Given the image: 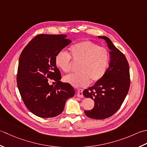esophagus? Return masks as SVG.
Returning a JSON list of instances; mask_svg holds the SVG:
<instances>
[{
  "label": "esophagus",
  "mask_w": 147,
  "mask_h": 147,
  "mask_svg": "<svg viewBox=\"0 0 147 147\" xmlns=\"http://www.w3.org/2000/svg\"><path fill=\"white\" fill-rule=\"evenodd\" d=\"M83 90L81 89H78L77 91V97H79V98H83L84 97V95H83Z\"/></svg>",
  "instance_id": "1"
}]
</instances>
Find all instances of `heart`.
<instances>
[{"instance_id":"b5f03b06","label":"heart","mask_w":147,"mask_h":147,"mask_svg":"<svg viewBox=\"0 0 147 147\" xmlns=\"http://www.w3.org/2000/svg\"><path fill=\"white\" fill-rule=\"evenodd\" d=\"M70 56L65 51H59L55 56L56 65L64 71L69 70L71 59L80 64L79 72L70 74L63 77L65 82L74 87H85L90 80L99 81L105 74L110 61L108 50L91 41H84L70 47Z\"/></svg>"}]
</instances>
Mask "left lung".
<instances>
[{
	"instance_id": "1",
	"label": "left lung",
	"mask_w": 147,
	"mask_h": 147,
	"mask_svg": "<svg viewBox=\"0 0 147 147\" xmlns=\"http://www.w3.org/2000/svg\"><path fill=\"white\" fill-rule=\"evenodd\" d=\"M98 37L105 40L110 50L109 67L102 79L85 89L83 94L94 101L93 109L84 111L86 115L94 119H104L114 114L126 97L130 86L129 67L124 54L109 38Z\"/></svg>"
}]
</instances>
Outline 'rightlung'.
<instances>
[{
  "label": "right lung",
  "mask_w": 147,
  "mask_h": 147,
  "mask_svg": "<svg viewBox=\"0 0 147 147\" xmlns=\"http://www.w3.org/2000/svg\"><path fill=\"white\" fill-rule=\"evenodd\" d=\"M65 35H38L21 54L18 68V88L24 103L36 116L54 117L60 114L67 99L75 94L73 87L62 82L55 56L71 43ZM49 78L57 82L50 85Z\"/></svg>",
  "instance_id": "1"
}]
</instances>
